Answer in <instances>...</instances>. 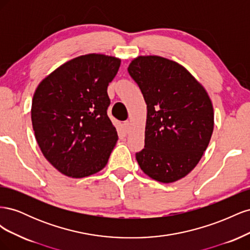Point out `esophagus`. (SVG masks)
I'll return each mask as SVG.
<instances>
[{"instance_id":"1","label":"esophagus","mask_w":250,"mask_h":250,"mask_svg":"<svg viewBox=\"0 0 250 250\" xmlns=\"http://www.w3.org/2000/svg\"><path fill=\"white\" fill-rule=\"evenodd\" d=\"M123 125H124V129H125L126 131L129 130V128H130V122H129V121H125Z\"/></svg>"}]
</instances>
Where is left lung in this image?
I'll list each match as a JSON object with an SVG mask.
<instances>
[{"label":"left lung","mask_w":250,"mask_h":250,"mask_svg":"<svg viewBox=\"0 0 250 250\" xmlns=\"http://www.w3.org/2000/svg\"><path fill=\"white\" fill-rule=\"evenodd\" d=\"M147 104L145 146L135 158L143 172L169 184L188 175L207 150L214 110L206 89L183 65L139 56L128 66Z\"/></svg>","instance_id":"obj_1"}]
</instances>
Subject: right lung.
Returning a JSON list of instances; mask_svg holds the SVG:
<instances>
[{"instance_id":"obj_1","label":"right lung","mask_w":250,"mask_h":250,"mask_svg":"<svg viewBox=\"0 0 250 250\" xmlns=\"http://www.w3.org/2000/svg\"><path fill=\"white\" fill-rule=\"evenodd\" d=\"M120 63L102 54L79 56L60 65L35 90V139L47 161L66 176H89L108 162L118 133L107 116V86Z\"/></svg>"}]
</instances>
